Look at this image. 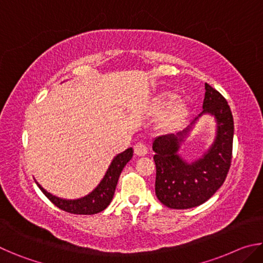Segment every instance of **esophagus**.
Returning a JSON list of instances; mask_svg holds the SVG:
<instances>
[{
  "label": "esophagus",
  "mask_w": 263,
  "mask_h": 263,
  "mask_svg": "<svg viewBox=\"0 0 263 263\" xmlns=\"http://www.w3.org/2000/svg\"><path fill=\"white\" fill-rule=\"evenodd\" d=\"M148 152V148L146 147V145L144 142H137L135 145V153L139 157H142V155H146Z\"/></svg>",
  "instance_id": "34e87169"
}]
</instances>
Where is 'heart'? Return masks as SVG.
<instances>
[{"label": "heart", "instance_id": "heart-1", "mask_svg": "<svg viewBox=\"0 0 263 263\" xmlns=\"http://www.w3.org/2000/svg\"><path fill=\"white\" fill-rule=\"evenodd\" d=\"M176 99V95L174 92H171V91H166L163 92L159 96V99L157 101V104L159 106H164V105H168L171 102H173ZM173 116H174L175 118H180L186 112V104L184 101L179 100L175 102V104L173 105Z\"/></svg>", "mask_w": 263, "mask_h": 263}]
</instances>
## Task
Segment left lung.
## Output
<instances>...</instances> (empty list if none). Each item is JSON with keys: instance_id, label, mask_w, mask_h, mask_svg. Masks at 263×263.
Returning a JSON list of instances; mask_svg holds the SVG:
<instances>
[{"instance_id": "obj_1", "label": "left lung", "mask_w": 263, "mask_h": 263, "mask_svg": "<svg viewBox=\"0 0 263 263\" xmlns=\"http://www.w3.org/2000/svg\"><path fill=\"white\" fill-rule=\"evenodd\" d=\"M209 113L216 119V138L212 147L194 163H186L177 152L181 142L197 119ZM233 116L219 91L205 83L203 111L184 130L155 138L153 157L157 166L155 195L171 209H190L206 202L220 188L228 176L232 159Z\"/></svg>"}]
</instances>
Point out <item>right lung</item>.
Instances as JSON below:
<instances>
[{
  "instance_id": "right-lung-1",
  "label": "right lung",
  "mask_w": 263,
  "mask_h": 263,
  "mask_svg": "<svg viewBox=\"0 0 263 263\" xmlns=\"http://www.w3.org/2000/svg\"><path fill=\"white\" fill-rule=\"evenodd\" d=\"M132 147L116 155L112 161H111L104 177L100 182V184L91 193H89L87 196L81 198L64 199L57 197V196L47 193L38 182H35V183L39 186V189L43 191L44 195L61 210L74 213V215H95V213H99L103 211L105 208H108L111 201H112L119 175H121L125 164L132 159Z\"/></svg>"
}]
</instances>
